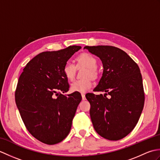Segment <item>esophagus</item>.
I'll list each match as a JSON object with an SVG mask.
<instances>
[{
  "label": "esophagus",
  "mask_w": 160,
  "mask_h": 160,
  "mask_svg": "<svg viewBox=\"0 0 160 160\" xmlns=\"http://www.w3.org/2000/svg\"><path fill=\"white\" fill-rule=\"evenodd\" d=\"M81 96H82V100H86V97H85V93H81Z\"/></svg>",
  "instance_id": "34e87169"
}]
</instances>
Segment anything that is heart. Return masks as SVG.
Returning a JSON list of instances; mask_svg holds the SVG:
<instances>
[{"label":"heart","mask_w":160,"mask_h":160,"mask_svg":"<svg viewBox=\"0 0 160 160\" xmlns=\"http://www.w3.org/2000/svg\"><path fill=\"white\" fill-rule=\"evenodd\" d=\"M76 60L79 64L87 67V69L85 73V77L91 76L92 78H96L97 76V67L98 61L96 58L90 53H82L78 56ZM75 65L71 62H67L63 67L62 72L64 76H65L68 80H71L74 77L75 72ZM92 82L89 78H84V79L75 80L71 84L70 89L73 92H80L85 93L91 89L92 87Z\"/></svg>","instance_id":"obj_1"}]
</instances>
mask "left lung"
Returning a JSON list of instances; mask_svg holds the SVG:
<instances>
[{
  "label": "left lung",
  "mask_w": 160,
  "mask_h": 160,
  "mask_svg": "<svg viewBox=\"0 0 160 160\" xmlns=\"http://www.w3.org/2000/svg\"><path fill=\"white\" fill-rule=\"evenodd\" d=\"M84 49L99 58L104 69L93 89L103 91L104 96L90 93L85 96L91 104L94 129L107 140H121L135 128L143 110L144 93L140 68L118 47L99 45Z\"/></svg>",
  "instance_id": "1"
}]
</instances>
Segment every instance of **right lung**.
I'll list each match as a JSON object with an SVG mask.
<instances>
[{
    "mask_svg": "<svg viewBox=\"0 0 160 160\" xmlns=\"http://www.w3.org/2000/svg\"><path fill=\"white\" fill-rule=\"evenodd\" d=\"M80 46L44 52L27 64L17 84L15 100L28 131L42 143H59L69 133L78 104L79 92L69 91L63 67Z\"/></svg>",
    "mask_w": 160,
    "mask_h": 160,
    "instance_id": "1",
    "label": "right lung"
}]
</instances>
